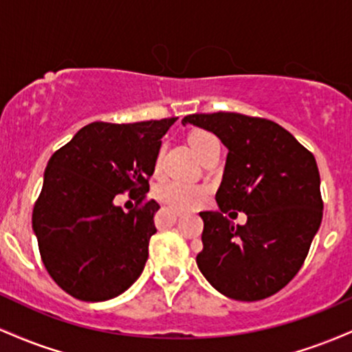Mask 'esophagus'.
<instances>
[{
    "label": "esophagus",
    "mask_w": 352,
    "mask_h": 352,
    "mask_svg": "<svg viewBox=\"0 0 352 352\" xmlns=\"http://www.w3.org/2000/svg\"><path fill=\"white\" fill-rule=\"evenodd\" d=\"M168 210H170V213H173V215H175V217H182V215H185V212H184V210H179V208H168Z\"/></svg>",
    "instance_id": "34e87169"
}]
</instances>
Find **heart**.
Wrapping results in <instances>:
<instances>
[{"instance_id":"heart-1","label":"heart","mask_w":352,"mask_h":352,"mask_svg":"<svg viewBox=\"0 0 352 352\" xmlns=\"http://www.w3.org/2000/svg\"><path fill=\"white\" fill-rule=\"evenodd\" d=\"M212 140L217 139L212 134H208V132H195V134L190 137V145H192L197 155H200L201 148L212 142ZM157 167H159V162H157ZM204 195V188L184 180H164L155 187L157 199L177 208H190Z\"/></svg>"}]
</instances>
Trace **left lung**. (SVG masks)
Instances as JSON below:
<instances>
[{"mask_svg": "<svg viewBox=\"0 0 352 352\" xmlns=\"http://www.w3.org/2000/svg\"><path fill=\"white\" fill-rule=\"evenodd\" d=\"M182 124L213 132L228 148L217 212L204 220L199 270L217 292L258 301L285 288L300 272L322 220L314 155L281 125L236 112L192 114ZM247 213L245 226L224 217ZM235 213V212H232Z\"/></svg>", "mask_w": 352, "mask_h": 352, "instance_id": "obj_1", "label": "left lung"}]
</instances>
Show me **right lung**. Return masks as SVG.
<instances>
[{
	"label": "right lung",
	"mask_w": 352,
	"mask_h": 352,
	"mask_svg": "<svg viewBox=\"0 0 352 352\" xmlns=\"http://www.w3.org/2000/svg\"><path fill=\"white\" fill-rule=\"evenodd\" d=\"M177 117L134 124L92 122L52 153L33 210V230L47 273L82 301L122 294L144 272L157 232L155 200L142 204L162 137ZM139 192L124 212L117 192Z\"/></svg>",
	"instance_id": "right-lung-1"
}]
</instances>
